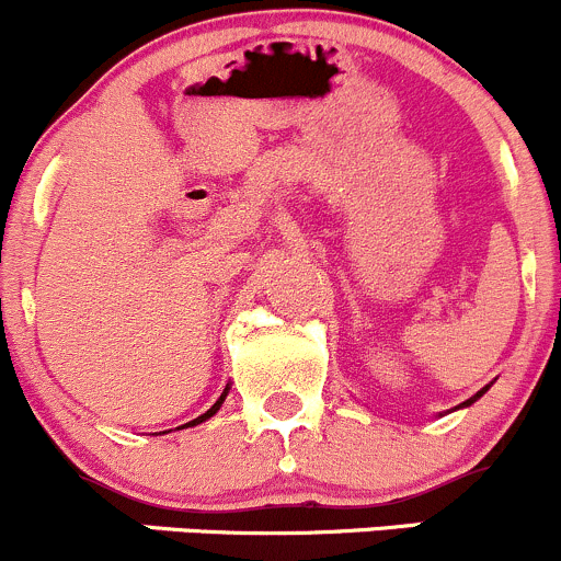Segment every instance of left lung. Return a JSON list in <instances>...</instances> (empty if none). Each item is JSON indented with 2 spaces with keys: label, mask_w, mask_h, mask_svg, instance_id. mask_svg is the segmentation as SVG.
Segmentation results:
<instances>
[{
  "label": "left lung",
  "mask_w": 561,
  "mask_h": 561,
  "mask_svg": "<svg viewBox=\"0 0 561 561\" xmlns=\"http://www.w3.org/2000/svg\"><path fill=\"white\" fill-rule=\"evenodd\" d=\"M486 389H489V387H483V389H481V392H476V394H473V398H470V400H465V403H462V405H457V409H465V405L476 403V400H479V398H481V394H483V392H486Z\"/></svg>",
  "instance_id": "obj_1"
}]
</instances>
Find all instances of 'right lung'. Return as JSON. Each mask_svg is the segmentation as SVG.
Segmentation results:
<instances>
[{
    "label": "right lung",
    "mask_w": 561,
    "mask_h": 561,
    "mask_svg": "<svg viewBox=\"0 0 561 561\" xmlns=\"http://www.w3.org/2000/svg\"><path fill=\"white\" fill-rule=\"evenodd\" d=\"M228 389H231V387H226V389H222V394H220V398H217V403H215V405H211V409H209V411H206V414H202V416H198V420L187 422V424H185V427H193V424H202V422H206V420H209V416H215V414H217V411H220L222 400H226Z\"/></svg>",
    "instance_id": "add662e5"
}]
</instances>
